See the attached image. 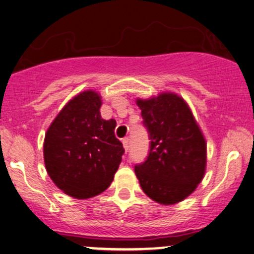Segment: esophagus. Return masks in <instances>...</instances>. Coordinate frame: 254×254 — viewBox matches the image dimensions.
<instances>
[{"mask_svg":"<svg viewBox=\"0 0 254 254\" xmlns=\"http://www.w3.org/2000/svg\"><path fill=\"white\" fill-rule=\"evenodd\" d=\"M122 142H123V146L125 149V152H127V150H129V137L123 138V140H122Z\"/></svg>","mask_w":254,"mask_h":254,"instance_id":"obj_1","label":"esophagus"}]
</instances>
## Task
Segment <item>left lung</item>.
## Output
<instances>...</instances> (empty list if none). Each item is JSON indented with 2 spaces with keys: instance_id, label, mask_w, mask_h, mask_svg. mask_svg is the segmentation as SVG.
<instances>
[{
  "instance_id": "obj_1",
  "label": "left lung",
  "mask_w": 254,
  "mask_h": 254,
  "mask_svg": "<svg viewBox=\"0 0 254 254\" xmlns=\"http://www.w3.org/2000/svg\"><path fill=\"white\" fill-rule=\"evenodd\" d=\"M150 150L134 166L140 188L163 205L184 200L193 192L206 169V142L186 102L172 92L137 99Z\"/></svg>"
}]
</instances>
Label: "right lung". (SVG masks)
I'll return each instance as SVG.
<instances>
[{
    "mask_svg": "<svg viewBox=\"0 0 254 254\" xmlns=\"http://www.w3.org/2000/svg\"><path fill=\"white\" fill-rule=\"evenodd\" d=\"M101 105L96 91L81 92L64 105L44 138L48 175L64 193L77 199L107 190L124 153L115 136L116 121L103 120Z\"/></svg>",
    "mask_w": 254,
    "mask_h": 254,
    "instance_id": "1",
    "label": "right lung"
}]
</instances>
